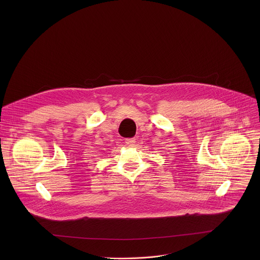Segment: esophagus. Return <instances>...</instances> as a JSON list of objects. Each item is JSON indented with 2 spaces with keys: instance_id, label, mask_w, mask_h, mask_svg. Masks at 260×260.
Returning a JSON list of instances; mask_svg holds the SVG:
<instances>
[{
  "instance_id": "obj_1",
  "label": "esophagus",
  "mask_w": 260,
  "mask_h": 260,
  "mask_svg": "<svg viewBox=\"0 0 260 260\" xmlns=\"http://www.w3.org/2000/svg\"><path fill=\"white\" fill-rule=\"evenodd\" d=\"M135 143H136V140H135V139H126V140H125V144H126L127 146H129V147L135 146Z\"/></svg>"
}]
</instances>
